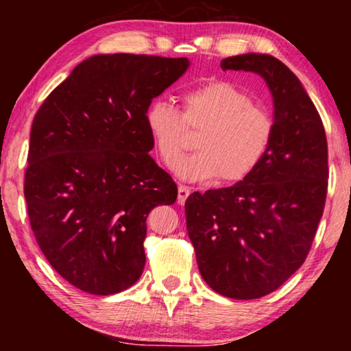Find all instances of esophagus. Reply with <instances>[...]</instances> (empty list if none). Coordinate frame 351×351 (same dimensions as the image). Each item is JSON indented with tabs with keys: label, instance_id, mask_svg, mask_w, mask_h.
<instances>
[{
	"label": "esophagus",
	"instance_id": "34e87169",
	"mask_svg": "<svg viewBox=\"0 0 351 351\" xmlns=\"http://www.w3.org/2000/svg\"><path fill=\"white\" fill-rule=\"evenodd\" d=\"M189 196H190V189H189V186L179 185V190H177V203H179L180 206H184Z\"/></svg>",
	"mask_w": 351,
	"mask_h": 351
}]
</instances>
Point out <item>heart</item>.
<instances>
[{"label":"heart","instance_id":"1","mask_svg":"<svg viewBox=\"0 0 351 351\" xmlns=\"http://www.w3.org/2000/svg\"><path fill=\"white\" fill-rule=\"evenodd\" d=\"M182 113L174 104L156 99L147 107L145 124L158 155L171 165L186 146V126L201 128L193 156L172 165L185 182L223 184L244 180L257 169L270 148L275 123L270 112L252 104L239 86L215 80L182 94Z\"/></svg>","mask_w":351,"mask_h":351}]
</instances>
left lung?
Masks as SVG:
<instances>
[{
    "label": "left lung",
    "instance_id": "1",
    "mask_svg": "<svg viewBox=\"0 0 351 351\" xmlns=\"http://www.w3.org/2000/svg\"><path fill=\"white\" fill-rule=\"evenodd\" d=\"M220 66L265 81L275 131L251 176L186 198V232L209 287L230 299H258L289 280L310 251L328 191V142L310 95L276 57L249 52Z\"/></svg>",
    "mask_w": 351,
    "mask_h": 351
}]
</instances>
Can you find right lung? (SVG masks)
Returning <instances> with one entry per match:
<instances>
[{
    "label": "right lung",
    "mask_w": 351,
    "mask_h": 351,
    "mask_svg": "<svg viewBox=\"0 0 351 351\" xmlns=\"http://www.w3.org/2000/svg\"><path fill=\"white\" fill-rule=\"evenodd\" d=\"M189 66L186 57L93 56L35 114L28 217L47 262L81 291L117 294L142 275L148 214L177 198L174 180L148 155L155 141L145 112Z\"/></svg>",
    "instance_id": "right-lung-1"
}]
</instances>
